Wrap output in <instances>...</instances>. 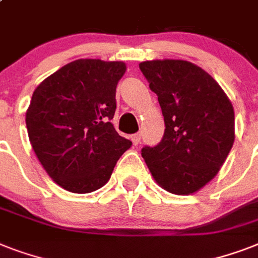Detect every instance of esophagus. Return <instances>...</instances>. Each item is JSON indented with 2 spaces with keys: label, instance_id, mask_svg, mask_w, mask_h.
Listing matches in <instances>:
<instances>
[{
  "label": "esophagus",
  "instance_id": "esophagus-1",
  "mask_svg": "<svg viewBox=\"0 0 258 258\" xmlns=\"http://www.w3.org/2000/svg\"><path fill=\"white\" fill-rule=\"evenodd\" d=\"M131 141H133L134 146H138L141 143V135L139 134H134L133 137H131Z\"/></svg>",
  "mask_w": 258,
  "mask_h": 258
}]
</instances>
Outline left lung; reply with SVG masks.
Wrapping results in <instances>:
<instances>
[{
  "mask_svg": "<svg viewBox=\"0 0 258 258\" xmlns=\"http://www.w3.org/2000/svg\"><path fill=\"white\" fill-rule=\"evenodd\" d=\"M157 93L165 117V135L142 157L162 188L188 196L218 174L234 143V109L220 84L186 60L139 64Z\"/></svg>",
  "mask_w": 258,
  "mask_h": 258,
  "instance_id": "left-lung-1",
  "label": "left lung"
}]
</instances>
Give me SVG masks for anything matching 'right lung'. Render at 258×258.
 Instances as JSON below:
<instances>
[{"label": "right lung", "mask_w": 258, "mask_h": 258, "mask_svg": "<svg viewBox=\"0 0 258 258\" xmlns=\"http://www.w3.org/2000/svg\"><path fill=\"white\" fill-rule=\"evenodd\" d=\"M123 61L80 58L42 80L26 109L30 145L46 174L78 194L103 187L133 146L111 123Z\"/></svg>", "instance_id": "add662e5"}]
</instances>
